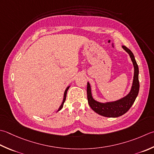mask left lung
<instances>
[{"mask_svg":"<svg viewBox=\"0 0 154 154\" xmlns=\"http://www.w3.org/2000/svg\"><path fill=\"white\" fill-rule=\"evenodd\" d=\"M122 48L129 54L134 68L133 82H132L130 91L128 93V95L118 100L102 103V102L96 101L93 97L91 85L89 82H87V94L89 106L95 113L104 117H117L125 114L134 104L139 93L140 83L139 77H138L139 68H138L137 62L135 61L133 53L130 50L125 46H122Z\"/></svg>","mask_w":154,"mask_h":154,"instance_id":"obj_1","label":"left lung"}]
</instances>
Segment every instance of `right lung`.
I'll list each match as a JSON object with an SVG mask.
<instances>
[{"label":"right lung","mask_w":154,"mask_h":154,"mask_svg":"<svg viewBox=\"0 0 154 154\" xmlns=\"http://www.w3.org/2000/svg\"><path fill=\"white\" fill-rule=\"evenodd\" d=\"M69 87H70V86L67 87V89H65V93H64V96H63V102H62L61 105H60V107H59V109H58V111H59L61 110V109H62V108H63V104H64L65 101V99H66V96H67V91H68V89H69Z\"/></svg>","instance_id":"right-lung-1"}]
</instances>
